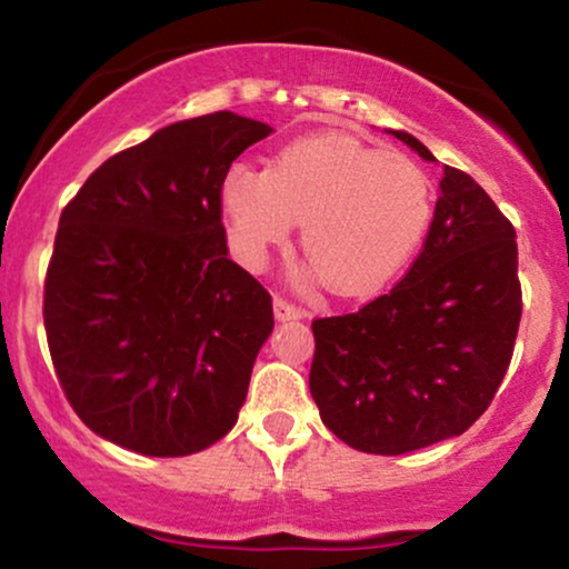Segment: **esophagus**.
Segmentation results:
<instances>
[{"mask_svg": "<svg viewBox=\"0 0 569 569\" xmlns=\"http://www.w3.org/2000/svg\"><path fill=\"white\" fill-rule=\"evenodd\" d=\"M272 312H276L278 321H297V318H305V310H299V307L289 305L280 297L272 299Z\"/></svg>", "mask_w": 569, "mask_h": 569, "instance_id": "34e87169", "label": "esophagus"}]
</instances>
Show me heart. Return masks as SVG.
<instances>
[{
  "label": "heart",
  "instance_id": "obj_1",
  "mask_svg": "<svg viewBox=\"0 0 569 569\" xmlns=\"http://www.w3.org/2000/svg\"><path fill=\"white\" fill-rule=\"evenodd\" d=\"M219 208L240 264L259 270L272 246L302 221L305 280H329L345 297H369L401 276L433 224V187L407 154L345 133L291 141L270 171L234 162Z\"/></svg>",
  "mask_w": 569,
  "mask_h": 569
}]
</instances>
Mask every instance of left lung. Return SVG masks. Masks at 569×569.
Returning <instances> with one entry per match:
<instances>
[{"mask_svg":"<svg viewBox=\"0 0 569 569\" xmlns=\"http://www.w3.org/2000/svg\"><path fill=\"white\" fill-rule=\"evenodd\" d=\"M390 133L436 162L407 130ZM519 318L516 230L471 176L443 166L433 224L401 283L312 321L310 393L323 426L369 455L466 433L506 377Z\"/></svg>","mask_w":569,"mask_h":569,"instance_id":"8db88e82","label":"left lung"}]
</instances>
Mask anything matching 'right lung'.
<instances>
[{"label": "right lung", "instance_id": "1", "mask_svg": "<svg viewBox=\"0 0 569 569\" xmlns=\"http://www.w3.org/2000/svg\"><path fill=\"white\" fill-rule=\"evenodd\" d=\"M267 122H173L90 173L58 221L44 331L63 393L101 439L149 457L208 449L238 422L272 299L234 264L219 184Z\"/></svg>", "mask_w": 569, "mask_h": 569}]
</instances>
